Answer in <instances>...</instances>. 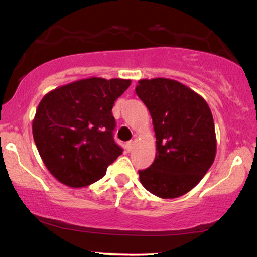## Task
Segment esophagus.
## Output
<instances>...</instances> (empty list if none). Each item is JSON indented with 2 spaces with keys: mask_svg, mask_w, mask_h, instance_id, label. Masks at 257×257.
<instances>
[{
  "mask_svg": "<svg viewBox=\"0 0 257 257\" xmlns=\"http://www.w3.org/2000/svg\"><path fill=\"white\" fill-rule=\"evenodd\" d=\"M134 145H135V143L134 141H128V143H126V145H125V149H126V151L128 152H131L132 150H133V147H134Z\"/></svg>",
  "mask_w": 257,
  "mask_h": 257,
  "instance_id": "1",
  "label": "esophagus"
}]
</instances>
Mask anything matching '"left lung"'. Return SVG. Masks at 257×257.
I'll use <instances>...</instances> for the list:
<instances>
[{"label":"left lung","mask_w":257,"mask_h":257,"mask_svg":"<svg viewBox=\"0 0 257 257\" xmlns=\"http://www.w3.org/2000/svg\"><path fill=\"white\" fill-rule=\"evenodd\" d=\"M135 91L152 117L157 150L151 167L139 172L141 185L159 198L184 196L199 184L216 156L210 107L175 79H140Z\"/></svg>","instance_id":"1"}]
</instances>
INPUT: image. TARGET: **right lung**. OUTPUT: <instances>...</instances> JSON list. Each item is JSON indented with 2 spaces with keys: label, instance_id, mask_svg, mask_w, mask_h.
I'll list each match as a JSON object with an SVG mask.
<instances>
[{
  "label": "right lung",
  "instance_id": "add662e5",
  "mask_svg": "<svg viewBox=\"0 0 257 257\" xmlns=\"http://www.w3.org/2000/svg\"><path fill=\"white\" fill-rule=\"evenodd\" d=\"M131 79L89 77L47 93L32 120L35 144L49 173L72 188L89 186L122 155L114 143V101Z\"/></svg>",
  "mask_w": 257,
  "mask_h": 257
}]
</instances>
